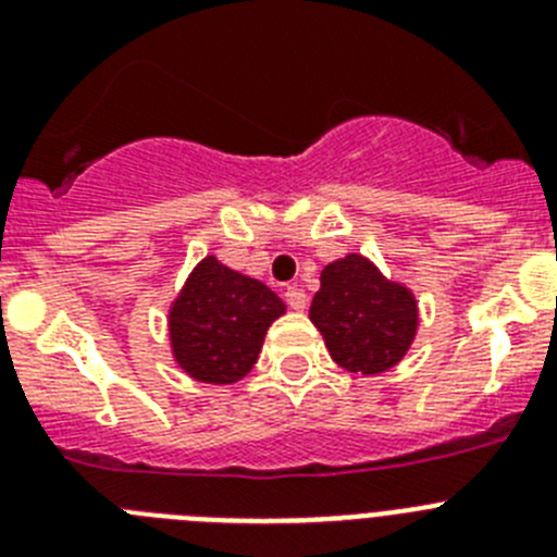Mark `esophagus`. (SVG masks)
I'll list each match as a JSON object with an SVG mask.
<instances>
[{"mask_svg": "<svg viewBox=\"0 0 557 557\" xmlns=\"http://www.w3.org/2000/svg\"><path fill=\"white\" fill-rule=\"evenodd\" d=\"M284 301H287L289 309H295V312H304V309H307V293H304L301 287H287Z\"/></svg>", "mask_w": 557, "mask_h": 557, "instance_id": "34e87169", "label": "esophagus"}]
</instances>
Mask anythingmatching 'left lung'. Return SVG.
Returning <instances> with one entry per match:
<instances>
[{"mask_svg":"<svg viewBox=\"0 0 557 557\" xmlns=\"http://www.w3.org/2000/svg\"><path fill=\"white\" fill-rule=\"evenodd\" d=\"M309 321L339 368L373 376L398 366L412 346L418 304L412 289L391 282L371 259L348 253L323 268Z\"/></svg>","mask_w":557,"mask_h":557,"instance_id":"1","label":"left lung"}]
</instances>
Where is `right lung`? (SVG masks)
I'll return each instance as SVG.
<instances>
[{
  "label": "right lung",
  "instance_id": "obj_1",
  "mask_svg": "<svg viewBox=\"0 0 557 557\" xmlns=\"http://www.w3.org/2000/svg\"><path fill=\"white\" fill-rule=\"evenodd\" d=\"M284 312L268 284L206 256L170 307L172 357L198 382H239L256 366L270 323Z\"/></svg>",
  "mask_w": 557,
  "mask_h": 557
}]
</instances>
